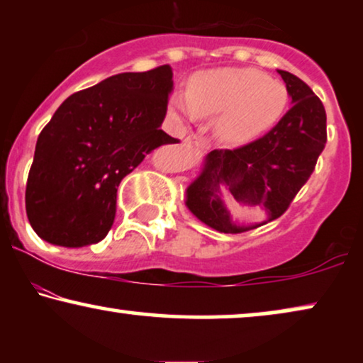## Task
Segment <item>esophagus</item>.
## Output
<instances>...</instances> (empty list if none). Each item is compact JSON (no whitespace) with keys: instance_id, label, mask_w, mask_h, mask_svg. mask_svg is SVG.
Instances as JSON below:
<instances>
[{"instance_id":"34e87169","label":"esophagus","mask_w":363,"mask_h":363,"mask_svg":"<svg viewBox=\"0 0 363 363\" xmlns=\"http://www.w3.org/2000/svg\"><path fill=\"white\" fill-rule=\"evenodd\" d=\"M185 145H195L203 148L206 145V138L203 137V133H196V135H190L185 138Z\"/></svg>"}]
</instances>
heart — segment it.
I'll use <instances>...</instances> for the list:
<instances>
[{
  "instance_id": "obj_1",
  "label": "heart",
  "mask_w": 363,
  "mask_h": 363,
  "mask_svg": "<svg viewBox=\"0 0 363 363\" xmlns=\"http://www.w3.org/2000/svg\"><path fill=\"white\" fill-rule=\"evenodd\" d=\"M287 102L279 81L252 69H218L200 74L190 94H178L172 106L188 121L198 116H220L213 135L226 145L245 143L276 123Z\"/></svg>"
}]
</instances>
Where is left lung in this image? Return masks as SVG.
<instances>
[{
  "label": "left lung",
  "mask_w": 363,
  "mask_h": 363,
  "mask_svg": "<svg viewBox=\"0 0 363 363\" xmlns=\"http://www.w3.org/2000/svg\"><path fill=\"white\" fill-rule=\"evenodd\" d=\"M292 107L264 137L235 150H213L201 173L186 188L185 205L201 223L220 233H245L276 220L289 208L314 172L327 142V117L320 99L304 81L277 71ZM238 202L262 206L268 218L238 225L222 201L224 188Z\"/></svg>",
  "instance_id": "obj_1"
}]
</instances>
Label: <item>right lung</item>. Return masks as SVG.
<instances>
[{
    "instance_id": "obj_1",
    "label": "right lung",
    "mask_w": 363,
    "mask_h": 363,
    "mask_svg": "<svg viewBox=\"0 0 363 363\" xmlns=\"http://www.w3.org/2000/svg\"><path fill=\"white\" fill-rule=\"evenodd\" d=\"M170 66L107 77L64 101L39 133L26 213L41 240L96 245L113 225L117 186L147 153L178 143L160 128L173 91Z\"/></svg>"
}]
</instances>
